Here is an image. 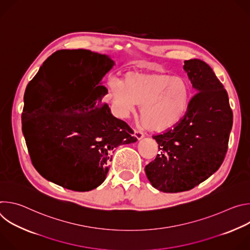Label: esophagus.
Instances as JSON below:
<instances>
[{"instance_id": "1", "label": "esophagus", "mask_w": 250, "mask_h": 250, "mask_svg": "<svg viewBox=\"0 0 250 250\" xmlns=\"http://www.w3.org/2000/svg\"><path fill=\"white\" fill-rule=\"evenodd\" d=\"M133 136L137 139V140H140V139H142L145 137V134L142 133L140 130H137V129H135L134 131H133Z\"/></svg>"}]
</instances>
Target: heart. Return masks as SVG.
I'll use <instances>...</instances> for the list:
<instances>
[{
  "label": "heart",
  "instance_id": "heart-1",
  "mask_svg": "<svg viewBox=\"0 0 250 250\" xmlns=\"http://www.w3.org/2000/svg\"><path fill=\"white\" fill-rule=\"evenodd\" d=\"M192 98L188 80L165 72H128L123 84L112 88V100L119 116L125 118L140 106V118L153 130H163L179 123Z\"/></svg>",
  "mask_w": 250,
  "mask_h": 250
}]
</instances>
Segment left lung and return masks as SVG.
I'll use <instances>...</instances> for the list:
<instances>
[{"label":"left lung","mask_w":250,"mask_h":250,"mask_svg":"<svg viewBox=\"0 0 250 250\" xmlns=\"http://www.w3.org/2000/svg\"><path fill=\"white\" fill-rule=\"evenodd\" d=\"M198 92L184 118L162 134L153 135L159 153L146 166L151 185L165 193L193 189L224 162L232 127V112L224 85L203 60L184 61Z\"/></svg>","instance_id":"left-lung-1"}]
</instances>
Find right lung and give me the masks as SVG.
I'll return each mask as SVG.
<instances>
[{"instance_id": "obj_1", "label": "right lung", "mask_w": 250, "mask_h": 250, "mask_svg": "<svg viewBox=\"0 0 250 250\" xmlns=\"http://www.w3.org/2000/svg\"><path fill=\"white\" fill-rule=\"evenodd\" d=\"M114 65L109 55L62 49L28 83L35 106L22 114L23 135L34 168L46 180L91 191L104 181L114 148L136 141L103 103L108 89L101 81Z\"/></svg>"}]
</instances>
